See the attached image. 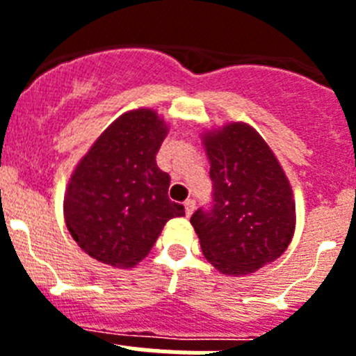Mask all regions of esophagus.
I'll use <instances>...</instances> for the list:
<instances>
[{"label": "esophagus", "instance_id": "1", "mask_svg": "<svg viewBox=\"0 0 356 356\" xmlns=\"http://www.w3.org/2000/svg\"><path fill=\"white\" fill-rule=\"evenodd\" d=\"M194 209H196V201H194V200L185 201V216H187V217L193 216Z\"/></svg>", "mask_w": 356, "mask_h": 356}]
</instances>
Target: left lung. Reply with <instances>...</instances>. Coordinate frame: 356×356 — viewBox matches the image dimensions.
I'll return each instance as SVG.
<instances>
[{
  "mask_svg": "<svg viewBox=\"0 0 356 356\" xmlns=\"http://www.w3.org/2000/svg\"><path fill=\"white\" fill-rule=\"evenodd\" d=\"M203 143L212 203L197 209L191 225L217 271L250 275L287 250L296 222L291 185L266 140L248 124H226Z\"/></svg>",
  "mask_w": 356,
  "mask_h": 356,
  "instance_id": "1",
  "label": "left lung"
}]
</instances>
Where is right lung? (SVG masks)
I'll list each match as a JSON object with an SVG mask.
<instances>
[{"instance_id": "add662e5", "label": "right lung", "mask_w": 356, "mask_h": 356, "mask_svg": "<svg viewBox=\"0 0 356 356\" xmlns=\"http://www.w3.org/2000/svg\"><path fill=\"white\" fill-rule=\"evenodd\" d=\"M168 127L153 110H131L115 119L80 160L64 201L65 225L78 246L114 267L143 260L163 225L185 216L169 200L171 176L156 153Z\"/></svg>"}]
</instances>
